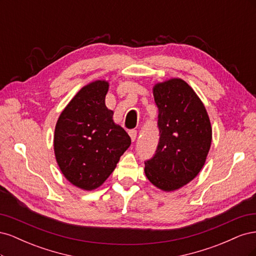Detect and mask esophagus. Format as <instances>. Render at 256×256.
Returning <instances> with one entry per match:
<instances>
[{
  "label": "esophagus",
  "mask_w": 256,
  "mask_h": 256,
  "mask_svg": "<svg viewBox=\"0 0 256 256\" xmlns=\"http://www.w3.org/2000/svg\"><path fill=\"white\" fill-rule=\"evenodd\" d=\"M129 136H130V138H131V140L132 141H134L136 138V134H138V132H136V130H134V129H131V130H129Z\"/></svg>",
  "instance_id": "obj_1"
}]
</instances>
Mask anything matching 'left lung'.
<instances>
[{
	"label": "left lung",
	"instance_id": "obj_1",
	"mask_svg": "<svg viewBox=\"0 0 256 256\" xmlns=\"http://www.w3.org/2000/svg\"><path fill=\"white\" fill-rule=\"evenodd\" d=\"M159 142L145 161L148 180L164 191L182 187L203 168L212 144V126L204 104L180 79L156 84Z\"/></svg>",
	"mask_w": 256,
	"mask_h": 256
}]
</instances>
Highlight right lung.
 Segmentation results:
<instances>
[{
    "label": "right lung",
    "instance_id": "obj_1",
    "mask_svg": "<svg viewBox=\"0 0 256 256\" xmlns=\"http://www.w3.org/2000/svg\"><path fill=\"white\" fill-rule=\"evenodd\" d=\"M106 81L84 86L60 115L54 132V152L62 173L72 184L92 190L109 177L131 138L113 122L106 106Z\"/></svg>",
    "mask_w": 256,
    "mask_h": 256
}]
</instances>
